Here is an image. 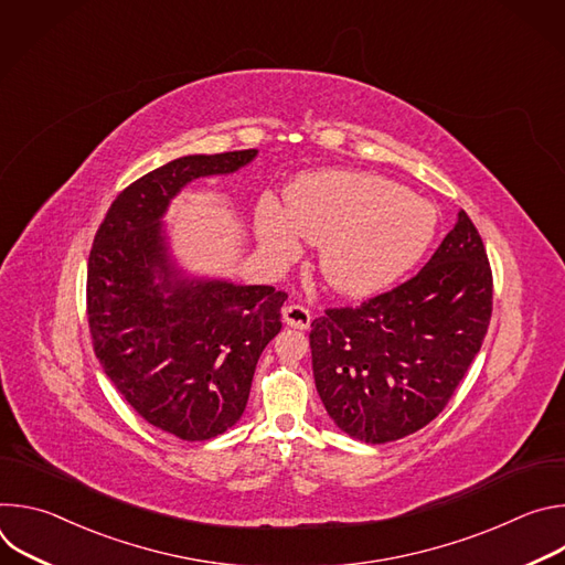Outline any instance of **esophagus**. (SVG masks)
Returning <instances> with one entry per match:
<instances>
[{
    "instance_id": "esophagus-1",
    "label": "esophagus",
    "mask_w": 565,
    "mask_h": 565,
    "mask_svg": "<svg viewBox=\"0 0 565 565\" xmlns=\"http://www.w3.org/2000/svg\"><path fill=\"white\" fill-rule=\"evenodd\" d=\"M310 319H312L310 310L306 306H301V303H288L284 308V321H286L288 327H292V329L306 331L310 327Z\"/></svg>"
}]
</instances>
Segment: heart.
I'll return each mask as SVG.
<instances>
[{"mask_svg":"<svg viewBox=\"0 0 565 565\" xmlns=\"http://www.w3.org/2000/svg\"><path fill=\"white\" fill-rule=\"evenodd\" d=\"M284 210L264 196L255 212L264 248L277 259L299 253V236L319 246V270L340 292L373 295L409 273L436 234V210L397 183L360 172L299 177Z\"/></svg>","mask_w":565,"mask_h":565,"instance_id":"heart-1","label":"heart"}]
</instances>
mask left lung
<instances>
[{"label":"left lung","instance_id":"1","mask_svg":"<svg viewBox=\"0 0 565 565\" xmlns=\"http://www.w3.org/2000/svg\"><path fill=\"white\" fill-rule=\"evenodd\" d=\"M492 295L486 246L460 210L418 275L312 319L315 384L335 425L371 445L429 425L486 340Z\"/></svg>","mask_w":565,"mask_h":565}]
</instances>
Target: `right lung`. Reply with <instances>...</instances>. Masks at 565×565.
Wrapping results in <instances>:
<instances>
[{
	"label": "right lung",
	"mask_w": 565,
	"mask_h": 565,
	"mask_svg": "<svg viewBox=\"0 0 565 565\" xmlns=\"http://www.w3.org/2000/svg\"><path fill=\"white\" fill-rule=\"evenodd\" d=\"M255 156L257 149L183 156L140 177L114 199L89 255L96 358L140 418L183 440H210L244 414L288 295L179 279L160 216L192 179L236 172Z\"/></svg>",
	"instance_id": "1"
}]
</instances>
